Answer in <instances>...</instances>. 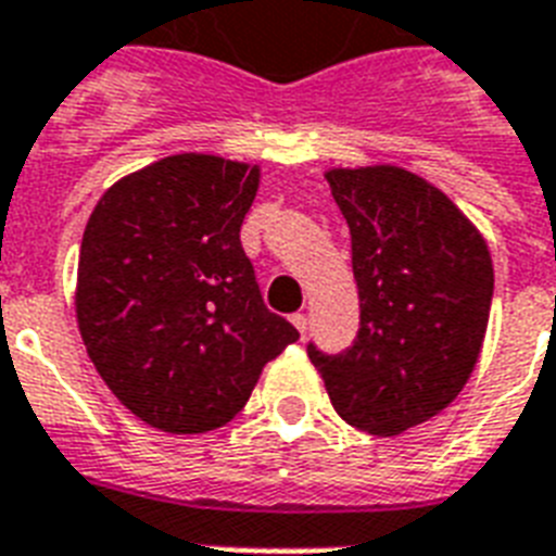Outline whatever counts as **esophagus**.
<instances>
[{"mask_svg":"<svg viewBox=\"0 0 556 556\" xmlns=\"http://www.w3.org/2000/svg\"><path fill=\"white\" fill-rule=\"evenodd\" d=\"M291 323H294L296 331H300V334L305 338V331H308V317H305L303 312H296V314H291Z\"/></svg>","mask_w":556,"mask_h":556,"instance_id":"34e87169","label":"esophagus"}]
</instances>
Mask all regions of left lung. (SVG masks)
I'll return each instance as SVG.
<instances>
[{
  "instance_id": "obj_1",
  "label": "left lung",
  "mask_w": 556,
  "mask_h": 556,
  "mask_svg": "<svg viewBox=\"0 0 556 556\" xmlns=\"http://www.w3.org/2000/svg\"><path fill=\"white\" fill-rule=\"evenodd\" d=\"M326 181L352 233L361 329L338 355L308 343V357L343 421L397 435L470 378L491 317V253L444 192L406 169H331Z\"/></svg>"
}]
</instances>
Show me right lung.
<instances>
[{
  "label": "right lung",
  "mask_w": 556,
  "mask_h": 556,
  "mask_svg": "<svg viewBox=\"0 0 556 556\" xmlns=\"http://www.w3.org/2000/svg\"><path fill=\"white\" fill-rule=\"evenodd\" d=\"M260 169L169 155L121 178L89 216L77 323L117 401L164 432L216 430L251 397L262 366L300 340L268 312L239 227Z\"/></svg>",
  "instance_id": "obj_1"
}]
</instances>
